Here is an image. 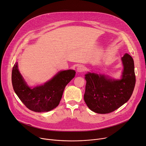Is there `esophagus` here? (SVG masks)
<instances>
[{
  "instance_id": "34e87169",
  "label": "esophagus",
  "mask_w": 146,
  "mask_h": 146,
  "mask_svg": "<svg viewBox=\"0 0 146 146\" xmlns=\"http://www.w3.org/2000/svg\"><path fill=\"white\" fill-rule=\"evenodd\" d=\"M85 67L82 65H79L78 67H77V72H84L85 71Z\"/></svg>"
}]
</instances>
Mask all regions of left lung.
<instances>
[{
    "label": "left lung",
    "instance_id": "left-lung-1",
    "mask_svg": "<svg viewBox=\"0 0 146 146\" xmlns=\"http://www.w3.org/2000/svg\"><path fill=\"white\" fill-rule=\"evenodd\" d=\"M123 71L120 80L105 75L88 72L84 100L92 111L100 114L109 113L119 108L130 98L136 84L133 58L125 54L121 58Z\"/></svg>",
    "mask_w": 146,
    "mask_h": 146
}]
</instances>
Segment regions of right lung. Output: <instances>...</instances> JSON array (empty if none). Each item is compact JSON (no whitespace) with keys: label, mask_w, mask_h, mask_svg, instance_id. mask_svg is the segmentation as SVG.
Masks as SVG:
<instances>
[{"label":"right lung","mask_w":146,"mask_h":146,"mask_svg":"<svg viewBox=\"0 0 146 146\" xmlns=\"http://www.w3.org/2000/svg\"><path fill=\"white\" fill-rule=\"evenodd\" d=\"M75 73L72 70L60 71L44 85L31 88L20 74L16 62L12 70V82L15 93L29 109L45 112L59 105L66 85L74 78Z\"/></svg>","instance_id":"obj_1"}]
</instances>
